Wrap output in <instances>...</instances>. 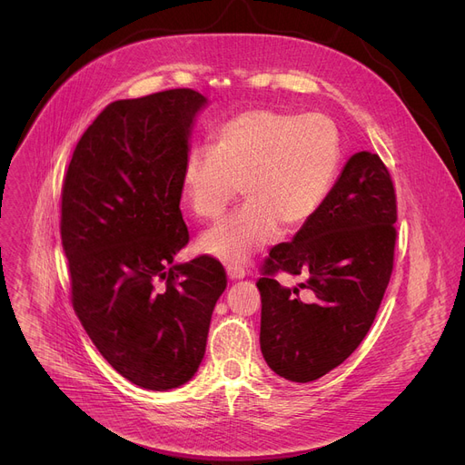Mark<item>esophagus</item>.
<instances>
[{
	"mask_svg": "<svg viewBox=\"0 0 465 465\" xmlns=\"http://www.w3.org/2000/svg\"><path fill=\"white\" fill-rule=\"evenodd\" d=\"M226 275L230 281H242L247 277V272L242 270V267H237V265H228L226 267Z\"/></svg>",
	"mask_w": 465,
	"mask_h": 465,
	"instance_id": "1",
	"label": "esophagus"
}]
</instances>
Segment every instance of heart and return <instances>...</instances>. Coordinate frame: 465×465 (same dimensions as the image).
<instances>
[{
	"instance_id": "b5f03b06",
	"label": "heart",
	"mask_w": 465,
	"mask_h": 465,
	"mask_svg": "<svg viewBox=\"0 0 465 465\" xmlns=\"http://www.w3.org/2000/svg\"><path fill=\"white\" fill-rule=\"evenodd\" d=\"M339 134L324 114L252 109L220 126L211 151L193 149L183 195L200 218L223 213L241 188L245 203L209 228L198 247L228 265L247 263L279 235L319 213L339 167Z\"/></svg>"
}]
</instances>
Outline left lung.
<instances>
[{
  "mask_svg": "<svg viewBox=\"0 0 465 465\" xmlns=\"http://www.w3.org/2000/svg\"><path fill=\"white\" fill-rule=\"evenodd\" d=\"M396 193L377 154H352L324 205L290 242L273 247L256 282L262 296L260 349L292 382H311L343 363L370 331L392 275ZM281 269L308 281L288 289ZM310 300L299 298V288Z\"/></svg>",
  "mask_w": 465,
  "mask_h": 465,
  "instance_id": "left-lung-1",
  "label": "left lung"
}]
</instances>
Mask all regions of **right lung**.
<instances>
[{
    "instance_id": "obj_1",
    "label": "right lung",
    "mask_w": 465,
    "mask_h": 465,
    "mask_svg": "<svg viewBox=\"0 0 465 465\" xmlns=\"http://www.w3.org/2000/svg\"><path fill=\"white\" fill-rule=\"evenodd\" d=\"M207 104L190 88L113 102L77 143L62 190L73 307L113 368L156 392L198 371L226 290L216 260L173 262L188 242L183 167Z\"/></svg>"
}]
</instances>
